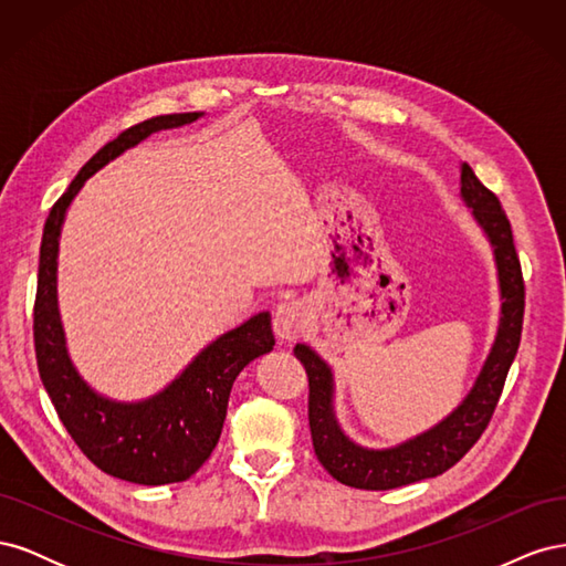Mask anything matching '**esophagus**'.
Masks as SVG:
<instances>
[{"instance_id": "obj_1", "label": "esophagus", "mask_w": 566, "mask_h": 566, "mask_svg": "<svg viewBox=\"0 0 566 566\" xmlns=\"http://www.w3.org/2000/svg\"><path fill=\"white\" fill-rule=\"evenodd\" d=\"M306 323V312L304 304L293 300V302H283L279 304L276 314H273V331L281 339H295Z\"/></svg>"}]
</instances>
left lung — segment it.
<instances>
[{"instance_id": "obj_1", "label": "left lung", "mask_w": 566, "mask_h": 566, "mask_svg": "<svg viewBox=\"0 0 566 566\" xmlns=\"http://www.w3.org/2000/svg\"><path fill=\"white\" fill-rule=\"evenodd\" d=\"M460 196L472 210L476 224L484 229L493 248L495 269L501 283V323L486 364L470 394L449 418L432 430L408 439L394 449H364L339 430L333 410V373L323 358L306 345L295 347V356L310 378V430L316 458L337 482L387 491L443 474L465 455L491 422L503 394L507 370L515 361L522 321H524V279L520 256L512 243L510 221L501 200L476 179L468 163L460 165Z\"/></svg>"}]
</instances>
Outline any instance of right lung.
<instances>
[{
	"mask_svg": "<svg viewBox=\"0 0 566 566\" xmlns=\"http://www.w3.org/2000/svg\"><path fill=\"white\" fill-rule=\"evenodd\" d=\"M200 115L202 113H175L150 117L108 142L80 169L67 191L54 202L40 248L32 335H35L42 385L80 451L106 474L144 486L186 482L210 458L224 427L229 394L238 373L252 358L271 352L276 345L271 314H256L217 337L156 397L136 403L111 401L80 378L65 352L56 302L59 235L67 205L94 172L123 156L127 148L144 142L153 132L191 125Z\"/></svg>",
	"mask_w": 566,
	"mask_h": 566,
	"instance_id": "obj_1",
	"label": "right lung"
}]
</instances>
